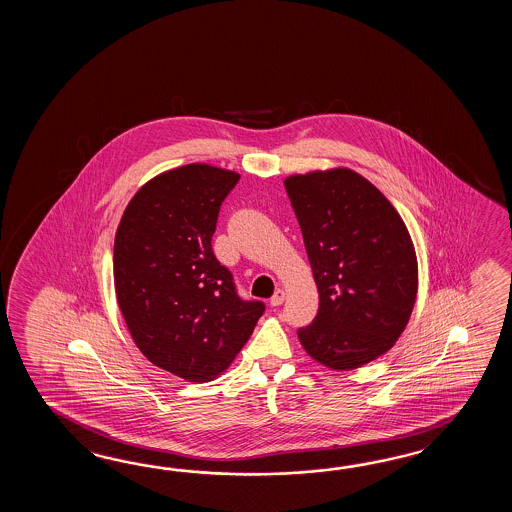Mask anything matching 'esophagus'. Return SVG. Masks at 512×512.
<instances>
[{
	"instance_id": "obj_1",
	"label": "esophagus",
	"mask_w": 512,
	"mask_h": 512,
	"mask_svg": "<svg viewBox=\"0 0 512 512\" xmlns=\"http://www.w3.org/2000/svg\"><path fill=\"white\" fill-rule=\"evenodd\" d=\"M283 300H285V291H283V289H276L271 298L272 307H278V305H282Z\"/></svg>"
}]
</instances>
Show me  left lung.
I'll return each mask as SVG.
<instances>
[{
  "label": "left lung",
  "instance_id": "left-lung-1",
  "mask_svg": "<svg viewBox=\"0 0 512 512\" xmlns=\"http://www.w3.org/2000/svg\"><path fill=\"white\" fill-rule=\"evenodd\" d=\"M283 185L320 298L300 344L326 368H360L392 349L410 320L414 241L381 190L349 168L289 175Z\"/></svg>",
  "mask_w": 512,
  "mask_h": 512
}]
</instances>
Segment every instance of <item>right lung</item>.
Instances as JSON below:
<instances>
[{
  "mask_svg": "<svg viewBox=\"0 0 512 512\" xmlns=\"http://www.w3.org/2000/svg\"><path fill=\"white\" fill-rule=\"evenodd\" d=\"M240 174L185 164L131 197L113 247L120 313L142 355L190 382L229 368L265 305L241 300L212 251L219 207Z\"/></svg>",
  "mask_w": 512,
  "mask_h": 512,
  "instance_id": "1",
  "label": "right lung"
}]
</instances>
